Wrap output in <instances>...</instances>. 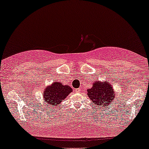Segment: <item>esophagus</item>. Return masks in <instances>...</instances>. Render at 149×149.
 <instances>
[{"label": "esophagus", "mask_w": 149, "mask_h": 149, "mask_svg": "<svg viewBox=\"0 0 149 149\" xmlns=\"http://www.w3.org/2000/svg\"><path fill=\"white\" fill-rule=\"evenodd\" d=\"M81 91V89L80 88H78V89H76V92H77V93H79V92Z\"/></svg>", "instance_id": "34e87169"}]
</instances>
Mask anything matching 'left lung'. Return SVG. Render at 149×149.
<instances>
[{
  "instance_id": "1",
  "label": "left lung",
  "mask_w": 149,
  "mask_h": 149,
  "mask_svg": "<svg viewBox=\"0 0 149 149\" xmlns=\"http://www.w3.org/2000/svg\"><path fill=\"white\" fill-rule=\"evenodd\" d=\"M115 92L112 84L109 81H100L96 79L92 84V87L87 89V96L94 105H100L108 107L115 100Z\"/></svg>"
}]
</instances>
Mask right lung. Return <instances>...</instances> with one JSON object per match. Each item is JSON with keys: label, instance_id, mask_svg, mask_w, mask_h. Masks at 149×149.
<instances>
[{"label": "right lung", "instance_id": "1", "mask_svg": "<svg viewBox=\"0 0 149 149\" xmlns=\"http://www.w3.org/2000/svg\"><path fill=\"white\" fill-rule=\"evenodd\" d=\"M72 92V89L68 85H64L60 81H54L50 85L45 88L42 93L44 102L47 104V107H52L60 105L62 100Z\"/></svg>", "mask_w": 149, "mask_h": 149}]
</instances>
